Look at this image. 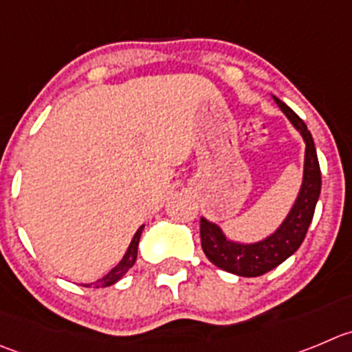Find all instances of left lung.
<instances>
[{
    "mask_svg": "<svg viewBox=\"0 0 352 352\" xmlns=\"http://www.w3.org/2000/svg\"><path fill=\"white\" fill-rule=\"evenodd\" d=\"M273 98L294 124V128L302 135L304 143H306L302 186H300L299 197L292 210L273 235L257 243L232 242L223 235L219 226L209 223L204 217L200 219V242H202V250L207 259L221 270L239 274V276H247V278L261 276L273 267L280 266L299 249L313 221L314 207H316L321 190V170L313 136L307 131L304 120L290 107H287L276 96Z\"/></svg>",
    "mask_w": 352,
    "mask_h": 352,
    "instance_id": "obj_1",
    "label": "left lung"
}]
</instances>
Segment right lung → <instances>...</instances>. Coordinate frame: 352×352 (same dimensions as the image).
<instances>
[{"label":"right lung","instance_id":"obj_1","mask_svg":"<svg viewBox=\"0 0 352 352\" xmlns=\"http://www.w3.org/2000/svg\"><path fill=\"white\" fill-rule=\"evenodd\" d=\"M142 232H143V226L138 230V232L135 233V236H133L131 243H129L128 252L124 254L122 261H120V263L117 264V266L113 267V270L110 271V273H107L102 280H98V282L91 283V285L95 287V289H102V287L113 285V283L119 282V280L122 278L124 274L128 273L129 267H133V264L136 263V256H138V242H140V236H142ZM86 287H89V285H86Z\"/></svg>","mask_w":352,"mask_h":352}]
</instances>
